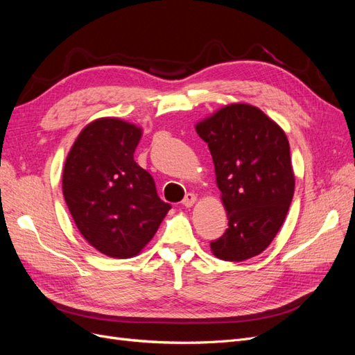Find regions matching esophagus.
Masks as SVG:
<instances>
[{
    "mask_svg": "<svg viewBox=\"0 0 355 355\" xmlns=\"http://www.w3.org/2000/svg\"><path fill=\"white\" fill-rule=\"evenodd\" d=\"M196 201H197L196 194H192V192H188V194L185 196V198L182 200V204H184L185 207H191V206H194Z\"/></svg>",
    "mask_w": 355,
    "mask_h": 355,
    "instance_id": "34e87169",
    "label": "esophagus"
}]
</instances>
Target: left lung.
<instances>
[{
  "mask_svg": "<svg viewBox=\"0 0 355 355\" xmlns=\"http://www.w3.org/2000/svg\"><path fill=\"white\" fill-rule=\"evenodd\" d=\"M209 145L228 214V230L210 243L222 261L262 253L286 219L295 192L290 146L283 128L259 108L232 103L196 125Z\"/></svg>",
  "mask_w": 355,
  "mask_h": 355,
  "instance_id": "obj_1",
  "label": "left lung"
}]
</instances>
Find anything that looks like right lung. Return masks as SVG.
Instances as JSON below:
<instances>
[{
	"label": "right lung",
	"mask_w": 355,
	"mask_h": 355,
	"mask_svg": "<svg viewBox=\"0 0 355 355\" xmlns=\"http://www.w3.org/2000/svg\"><path fill=\"white\" fill-rule=\"evenodd\" d=\"M141 136L135 124L99 118L83 128L63 167V197L81 235L120 259L141 252L171 209L133 158Z\"/></svg>",
	"instance_id": "1"
}]
</instances>
